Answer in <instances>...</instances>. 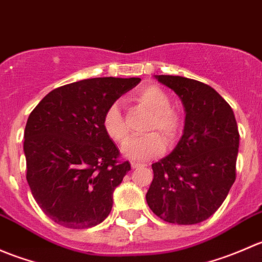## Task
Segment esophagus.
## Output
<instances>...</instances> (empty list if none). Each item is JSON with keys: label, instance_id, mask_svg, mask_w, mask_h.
Instances as JSON below:
<instances>
[{"label": "esophagus", "instance_id": "obj_1", "mask_svg": "<svg viewBox=\"0 0 262 262\" xmlns=\"http://www.w3.org/2000/svg\"><path fill=\"white\" fill-rule=\"evenodd\" d=\"M141 166H143L142 163H137V162H132V167L133 168H137V167H141Z\"/></svg>", "mask_w": 262, "mask_h": 262}]
</instances>
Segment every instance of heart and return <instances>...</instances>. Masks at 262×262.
<instances>
[{
  "instance_id": "b5f03b06",
  "label": "heart",
  "mask_w": 262,
  "mask_h": 262,
  "mask_svg": "<svg viewBox=\"0 0 262 262\" xmlns=\"http://www.w3.org/2000/svg\"><path fill=\"white\" fill-rule=\"evenodd\" d=\"M136 100L153 114L148 130H160L167 141H173L182 128L181 118L172 110L170 96L155 84L141 87L136 94ZM102 125L107 136L116 142L124 143L128 138V128L118 104H113L105 110ZM165 150V141L158 133H149L143 137L130 138L123 147L124 157L130 161L143 162L157 157Z\"/></svg>"
}]
</instances>
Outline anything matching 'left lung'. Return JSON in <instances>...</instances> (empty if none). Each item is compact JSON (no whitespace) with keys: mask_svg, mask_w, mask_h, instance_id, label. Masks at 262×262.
Returning <instances> with one entry per match:
<instances>
[{"mask_svg":"<svg viewBox=\"0 0 262 262\" xmlns=\"http://www.w3.org/2000/svg\"><path fill=\"white\" fill-rule=\"evenodd\" d=\"M180 97L182 137L152 165L148 207L165 222L198 224L216 212L236 180L239 134L233 110L208 84L181 76H155Z\"/></svg>","mask_w":262,"mask_h":262,"instance_id":"8db88e82","label":"left lung"}]
</instances>
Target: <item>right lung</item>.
Returning a JSON list of instances; mask_svg holds the SVG:
<instances>
[{
    "label": "right lung",
    "instance_id": "obj_1",
    "mask_svg": "<svg viewBox=\"0 0 262 262\" xmlns=\"http://www.w3.org/2000/svg\"><path fill=\"white\" fill-rule=\"evenodd\" d=\"M141 78L99 77L50 91L29 115L24 133L26 180L57 224L83 229L101 223L113 192L130 170L102 125L104 113Z\"/></svg>",
    "mask_w": 262,
    "mask_h": 262
}]
</instances>
